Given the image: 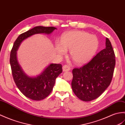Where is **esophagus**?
I'll return each mask as SVG.
<instances>
[{"label": "esophagus", "mask_w": 125, "mask_h": 125, "mask_svg": "<svg viewBox=\"0 0 125 125\" xmlns=\"http://www.w3.org/2000/svg\"><path fill=\"white\" fill-rule=\"evenodd\" d=\"M63 71L64 72L65 71H70V67L68 65H64L63 66Z\"/></svg>", "instance_id": "esophagus-1"}]
</instances>
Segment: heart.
<instances>
[{"label": "heart", "instance_id": "b5f03b06", "mask_svg": "<svg viewBox=\"0 0 125 125\" xmlns=\"http://www.w3.org/2000/svg\"><path fill=\"white\" fill-rule=\"evenodd\" d=\"M98 47V40L93 34L83 31H71L64 33L61 43L56 42V49L63 55L70 50L72 60L78 65L87 63L92 59Z\"/></svg>", "mask_w": 125, "mask_h": 125}]
</instances>
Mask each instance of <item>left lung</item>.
Wrapping results in <instances>:
<instances>
[{
    "label": "left lung",
    "instance_id": "8db88e82",
    "mask_svg": "<svg viewBox=\"0 0 125 125\" xmlns=\"http://www.w3.org/2000/svg\"><path fill=\"white\" fill-rule=\"evenodd\" d=\"M105 46L87 64L72 70V90L83 101L88 102L99 97L111 82L115 59L111 42L107 38Z\"/></svg>",
    "mask_w": 125,
    "mask_h": 125
}]
</instances>
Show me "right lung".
Listing matches in <instances>:
<instances>
[{
  "instance_id": "add662e5",
  "label": "right lung",
  "mask_w": 125,
  "mask_h": 125,
  "mask_svg": "<svg viewBox=\"0 0 125 125\" xmlns=\"http://www.w3.org/2000/svg\"><path fill=\"white\" fill-rule=\"evenodd\" d=\"M55 29H57L53 27L42 26L31 29L17 37L10 52V61L14 82L23 95L32 100H42L49 95L53 90L56 78L62 73V65L52 63L38 76L30 77L24 73L19 65L16 52L21 43L27 38L38 33L49 34Z\"/></svg>"
}]
</instances>
